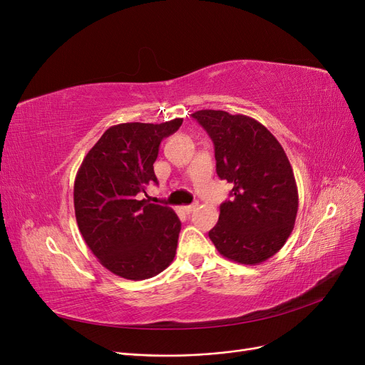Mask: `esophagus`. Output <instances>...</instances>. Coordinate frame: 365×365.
<instances>
[{"instance_id":"1","label":"esophagus","mask_w":365,"mask_h":365,"mask_svg":"<svg viewBox=\"0 0 365 365\" xmlns=\"http://www.w3.org/2000/svg\"><path fill=\"white\" fill-rule=\"evenodd\" d=\"M196 208H197V204H192V205H184V207H182V212H184V213H187V215H189V213L195 212Z\"/></svg>"}]
</instances>
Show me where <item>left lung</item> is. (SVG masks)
<instances>
[{
  "instance_id": "left-lung-1",
  "label": "left lung",
  "mask_w": 365,
  "mask_h": 365,
  "mask_svg": "<svg viewBox=\"0 0 365 365\" xmlns=\"http://www.w3.org/2000/svg\"><path fill=\"white\" fill-rule=\"evenodd\" d=\"M192 117L213 140L217 176L233 185L208 237L228 260H268L291 236L298 210L297 182L282 145L248 115L201 109Z\"/></svg>"
}]
</instances>
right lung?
<instances>
[{
    "mask_svg": "<svg viewBox=\"0 0 365 365\" xmlns=\"http://www.w3.org/2000/svg\"><path fill=\"white\" fill-rule=\"evenodd\" d=\"M182 118L160 125L120 123L103 132L74 180V213L85 244L106 269L145 280L173 262L181 222L170 207L140 200L158 182L153 163L160 143Z\"/></svg>",
    "mask_w": 365,
    "mask_h": 365,
    "instance_id": "right-lung-1",
    "label": "right lung"
}]
</instances>
